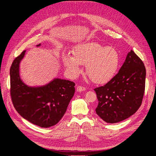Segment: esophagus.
Instances as JSON below:
<instances>
[{
	"label": "esophagus",
	"mask_w": 156,
	"mask_h": 156,
	"mask_svg": "<svg viewBox=\"0 0 156 156\" xmlns=\"http://www.w3.org/2000/svg\"><path fill=\"white\" fill-rule=\"evenodd\" d=\"M77 90L78 92H83V91L85 90L86 88H85V87H82V86H78L77 87Z\"/></svg>",
	"instance_id": "esophagus-1"
}]
</instances>
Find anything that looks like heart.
Returning <instances> with one entry per match:
<instances>
[{"label":"heart","mask_w":156,"mask_h":156,"mask_svg":"<svg viewBox=\"0 0 156 156\" xmlns=\"http://www.w3.org/2000/svg\"><path fill=\"white\" fill-rule=\"evenodd\" d=\"M73 56L66 54L63 63L68 72L76 76L81 72V65L87 66V74L92 81L102 84L109 81L119 69L120 56L115 49L97 42L84 43L75 47Z\"/></svg>","instance_id":"b5f03b06"}]
</instances>
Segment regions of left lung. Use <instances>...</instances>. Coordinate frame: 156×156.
Masks as SVG:
<instances>
[{
    "instance_id": "left-lung-1",
    "label": "left lung",
    "mask_w": 156,
    "mask_h": 156,
    "mask_svg": "<svg viewBox=\"0 0 156 156\" xmlns=\"http://www.w3.org/2000/svg\"><path fill=\"white\" fill-rule=\"evenodd\" d=\"M145 79L144 64L131 50L119 73L104 86L94 89L98 100L96 114L111 124L133 115L142 103Z\"/></svg>"
}]
</instances>
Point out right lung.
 I'll return each mask as SVG.
<instances>
[{
  "label": "right lung",
  "instance_id": "right-lung-1",
  "mask_svg": "<svg viewBox=\"0 0 156 156\" xmlns=\"http://www.w3.org/2000/svg\"><path fill=\"white\" fill-rule=\"evenodd\" d=\"M41 44L36 46H40ZM26 51L13 61L10 68V94L17 112L30 123L49 127L62 119L75 93V84L68 80L55 79L40 87H31L20 76V63Z\"/></svg>",
  "mask_w": 156,
  "mask_h": 156
}]
</instances>
